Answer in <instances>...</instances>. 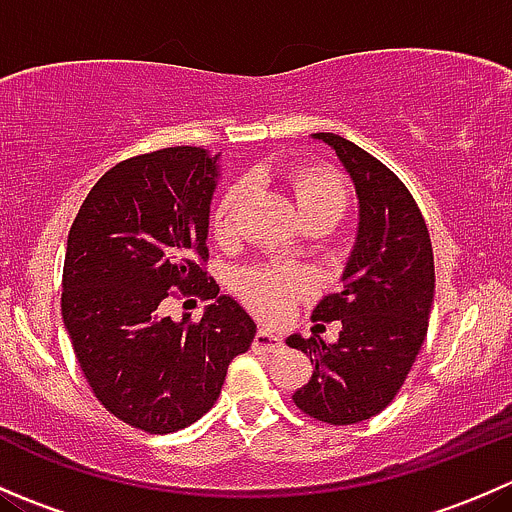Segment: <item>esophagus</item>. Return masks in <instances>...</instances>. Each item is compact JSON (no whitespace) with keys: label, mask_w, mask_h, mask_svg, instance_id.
Listing matches in <instances>:
<instances>
[{"label":"esophagus","mask_w":512,"mask_h":512,"mask_svg":"<svg viewBox=\"0 0 512 512\" xmlns=\"http://www.w3.org/2000/svg\"><path fill=\"white\" fill-rule=\"evenodd\" d=\"M252 349L255 352H277V349H282V339L277 337L275 332H270V329H260V332L255 334V342H252Z\"/></svg>","instance_id":"obj_1"}]
</instances>
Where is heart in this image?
Wrapping results in <instances>:
<instances>
[{"instance_id":"obj_1","label":"heart","mask_w":512,"mask_h":512,"mask_svg":"<svg viewBox=\"0 0 512 512\" xmlns=\"http://www.w3.org/2000/svg\"><path fill=\"white\" fill-rule=\"evenodd\" d=\"M292 185L299 213L304 218L307 215L329 213L339 220V215L347 208V188L332 173H324V170H299L292 178ZM250 195V180H240V183L230 185L225 190V195L220 198L218 208L213 213V230L220 240H230V237L237 235L240 215ZM309 282L312 280H309L307 272L297 270V267L267 265L242 272L237 277V289L250 302V307L260 312L262 317H280L289 307V299L307 292Z\"/></svg>"}]
</instances>
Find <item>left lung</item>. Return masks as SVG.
I'll use <instances>...</instances> for the list:
<instances>
[{"label": "left lung", "instance_id": "8db88e82", "mask_svg": "<svg viewBox=\"0 0 512 512\" xmlns=\"http://www.w3.org/2000/svg\"><path fill=\"white\" fill-rule=\"evenodd\" d=\"M347 170L359 203L342 292L314 307L312 319L342 322L337 342L287 337L314 374L294 391V404L332 426L366 421L399 394L426 339L433 304V250L426 223L406 185L337 133H312Z\"/></svg>", "mask_w": 512, "mask_h": 512}]
</instances>
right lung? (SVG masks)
<instances>
[{"mask_svg":"<svg viewBox=\"0 0 512 512\" xmlns=\"http://www.w3.org/2000/svg\"><path fill=\"white\" fill-rule=\"evenodd\" d=\"M218 156L178 146L113 165L71 225L61 314L96 399L133 428L173 433L208 414L257 324L218 294L208 257ZM173 288L216 302L198 325L159 314Z\"/></svg>","mask_w":512,"mask_h":512,"instance_id":"right-lung-1","label":"right lung"}]
</instances>
